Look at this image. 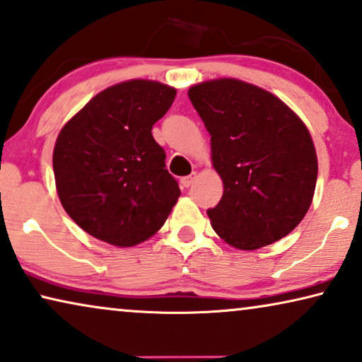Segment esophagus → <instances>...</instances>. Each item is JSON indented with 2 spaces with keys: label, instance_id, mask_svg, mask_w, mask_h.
I'll return each mask as SVG.
<instances>
[{
  "label": "esophagus",
  "instance_id": "34e87169",
  "mask_svg": "<svg viewBox=\"0 0 362 362\" xmlns=\"http://www.w3.org/2000/svg\"><path fill=\"white\" fill-rule=\"evenodd\" d=\"M196 177H197L196 173H191L189 176H185V177H182V180H181V185H182V187H189V186L192 185V182H194V180H196Z\"/></svg>",
  "mask_w": 362,
  "mask_h": 362
}]
</instances>
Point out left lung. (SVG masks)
<instances>
[{
  "label": "left lung",
  "mask_w": 362,
  "mask_h": 362,
  "mask_svg": "<svg viewBox=\"0 0 362 362\" xmlns=\"http://www.w3.org/2000/svg\"><path fill=\"white\" fill-rule=\"evenodd\" d=\"M187 94L223 182L222 199L207 211L212 228L238 250L284 238L315 192L317 153L305 124L274 94L233 78L199 83Z\"/></svg>",
  "instance_id": "1"
}]
</instances>
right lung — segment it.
<instances>
[{"label": "right lung", "instance_id": "obj_1", "mask_svg": "<svg viewBox=\"0 0 362 362\" xmlns=\"http://www.w3.org/2000/svg\"><path fill=\"white\" fill-rule=\"evenodd\" d=\"M176 90L130 80L96 94L60 130L54 148L57 192L68 216L94 238L134 246L163 227L177 181L151 127Z\"/></svg>", "mask_w": 362, "mask_h": 362}]
</instances>
